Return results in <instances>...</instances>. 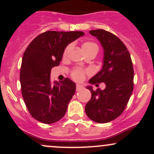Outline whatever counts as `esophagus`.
<instances>
[{"label": "esophagus", "mask_w": 154, "mask_h": 154, "mask_svg": "<svg viewBox=\"0 0 154 154\" xmlns=\"http://www.w3.org/2000/svg\"><path fill=\"white\" fill-rule=\"evenodd\" d=\"M76 89H77V91H82V89H84V86L81 84H77L76 85Z\"/></svg>", "instance_id": "1"}]
</instances>
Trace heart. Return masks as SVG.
<instances>
[{
	"label": "heart",
	"instance_id": "1",
	"mask_svg": "<svg viewBox=\"0 0 154 154\" xmlns=\"http://www.w3.org/2000/svg\"><path fill=\"white\" fill-rule=\"evenodd\" d=\"M93 46H97V45L95 43H93V42H91V41L85 42V43H83L82 45L83 50H85V49L90 48H92ZM69 45H68V46L66 47V48H65L64 51H63V54H66L67 51L69 50ZM83 75H84V72H83L82 70L77 69H75V71H73V72H72V77H73V78L75 79H77V80H79V79H81L82 78Z\"/></svg>",
	"mask_w": 154,
	"mask_h": 154
}]
</instances>
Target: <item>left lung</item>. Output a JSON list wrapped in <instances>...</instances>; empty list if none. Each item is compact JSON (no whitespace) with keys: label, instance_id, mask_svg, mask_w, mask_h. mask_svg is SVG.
Returning a JSON list of instances; mask_svg holds the SVG:
<instances>
[{"label":"left lung","instance_id":"1","mask_svg":"<svg viewBox=\"0 0 154 154\" xmlns=\"http://www.w3.org/2000/svg\"><path fill=\"white\" fill-rule=\"evenodd\" d=\"M90 34L96 37L103 48L102 69L89 80L91 84L104 82L106 88L93 91L85 106V113L91 120L106 123L122 114L133 91L134 70L130 54L119 38L104 29H94Z\"/></svg>","mask_w":154,"mask_h":154}]
</instances>
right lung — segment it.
Here are the masks:
<instances>
[{
	"instance_id": "obj_1",
	"label": "right lung",
	"mask_w": 154,
	"mask_h": 154,
	"mask_svg": "<svg viewBox=\"0 0 154 154\" xmlns=\"http://www.w3.org/2000/svg\"><path fill=\"white\" fill-rule=\"evenodd\" d=\"M84 35L80 31H47L24 51L20 70L22 97L32 116L40 122L55 123L66 113L76 85L69 78L51 83V71L59 65L67 45Z\"/></svg>"
}]
</instances>
